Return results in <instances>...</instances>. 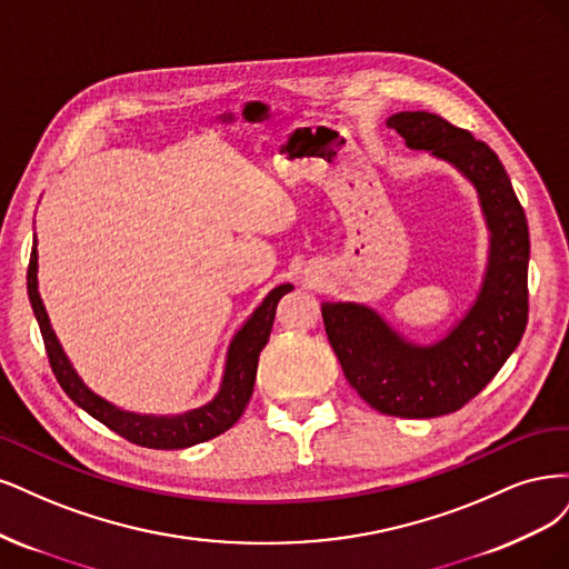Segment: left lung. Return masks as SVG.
<instances>
[{"label": "left lung", "instance_id": "8db88e82", "mask_svg": "<svg viewBox=\"0 0 569 569\" xmlns=\"http://www.w3.org/2000/svg\"><path fill=\"white\" fill-rule=\"evenodd\" d=\"M388 127L413 151L447 160L478 189L489 229L482 286L466 317L432 345H416L357 302H323L328 342L347 382L376 411L399 418L453 413L480 395L516 352L527 326L529 231L499 156L485 141L426 111H401Z\"/></svg>", "mask_w": 569, "mask_h": 569}]
</instances>
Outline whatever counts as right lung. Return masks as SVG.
<instances>
[{
  "label": "right lung",
  "instance_id": "obj_1",
  "mask_svg": "<svg viewBox=\"0 0 569 569\" xmlns=\"http://www.w3.org/2000/svg\"><path fill=\"white\" fill-rule=\"evenodd\" d=\"M290 290H292L290 283L273 288L262 300V305L254 309L248 317V321L241 326V331L233 336L227 352L222 388H219L212 401L179 416H146V413H132V411L118 409L116 405H111V401H106L103 397L91 392L82 382V378L76 373L72 363L68 361L57 333H53L44 302L40 298L38 241L32 246L30 264H28V298H30L34 317H38V323H40L51 371L57 376L63 392L91 418H97L99 423L124 437L127 442L146 447V449H187L200 442H208V439L222 435L236 423L238 418H241L252 397L254 373H258V359H260L262 347L269 340L273 317H277V305Z\"/></svg>",
  "mask_w": 569,
  "mask_h": 569
}]
</instances>
